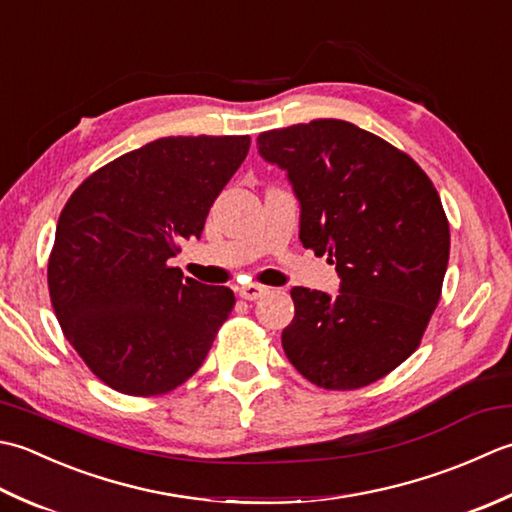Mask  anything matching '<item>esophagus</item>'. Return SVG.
<instances>
[{
  "label": "esophagus",
  "instance_id": "obj_1",
  "mask_svg": "<svg viewBox=\"0 0 512 512\" xmlns=\"http://www.w3.org/2000/svg\"><path fill=\"white\" fill-rule=\"evenodd\" d=\"M267 287H263V285H256V283H249V285H243L241 289H238V294H241V298H245V300H258V298H263L265 294H267Z\"/></svg>",
  "mask_w": 512,
  "mask_h": 512
}]
</instances>
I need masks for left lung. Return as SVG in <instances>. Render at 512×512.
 I'll list each match as a JSON object with an SVG mask.
<instances>
[{
    "label": "left lung",
    "mask_w": 512,
    "mask_h": 512,
    "mask_svg": "<svg viewBox=\"0 0 512 512\" xmlns=\"http://www.w3.org/2000/svg\"><path fill=\"white\" fill-rule=\"evenodd\" d=\"M256 143L294 185L302 245L342 280L336 298L291 289L287 358L320 389L367 387L420 347L440 302L451 252L440 194L409 154L349 121L289 125Z\"/></svg>",
    "instance_id": "obj_1"
}]
</instances>
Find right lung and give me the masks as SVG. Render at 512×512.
<instances>
[{
    "mask_svg": "<svg viewBox=\"0 0 512 512\" xmlns=\"http://www.w3.org/2000/svg\"><path fill=\"white\" fill-rule=\"evenodd\" d=\"M249 137H165L92 172L61 210L48 258L55 316L110 389L150 398L192 378L234 309V291L168 260L201 238Z\"/></svg>",
    "mask_w": 512,
    "mask_h": 512,
    "instance_id": "add662e5",
    "label": "right lung"
}]
</instances>
